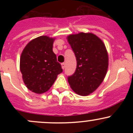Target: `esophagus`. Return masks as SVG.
<instances>
[{"mask_svg":"<svg viewBox=\"0 0 133 133\" xmlns=\"http://www.w3.org/2000/svg\"><path fill=\"white\" fill-rule=\"evenodd\" d=\"M61 65H62V68L63 69H64V68H65V63H62Z\"/></svg>","mask_w":133,"mask_h":133,"instance_id":"esophagus-1","label":"esophagus"}]
</instances>
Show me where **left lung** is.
Masks as SVG:
<instances>
[{
	"instance_id": "obj_1",
	"label": "left lung",
	"mask_w": 133,
	"mask_h": 133,
	"mask_svg": "<svg viewBox=\"0 0 133 133\" xmlns=\"http://www.w3.org/2000/svg\"><path fill=\"white\" fill-rule=\"evenodd\" d=\"M68 42L74 52L77 65L68 82L75 92L88 96L100 86L108 69V53L103 41L91 33L69 35Z\"/></svg>"
}]
</instances>
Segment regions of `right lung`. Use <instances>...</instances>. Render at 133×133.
<instances>
[{
  "label": "right lung",
  "instance_id": "right-lung-1",
  "mask_svg": "<svg viewBox=\"0 0 133 133\" xmlns=\"http://www.w3.org/2000/svg\"><path fill=\"white\" fill-rule=\"evenodd\" d=\"M55 40L48 36L37 37L29 42L21 53L20 70L24 83L35 93L48 91L62 72L53 51Z\"/></svg>",
  "mask_w": 133,
  "mask_h": 133
}]
</instances>
